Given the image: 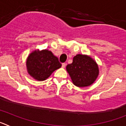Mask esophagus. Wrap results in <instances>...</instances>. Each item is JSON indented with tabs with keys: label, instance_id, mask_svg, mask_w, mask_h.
I'll return each mask as SVG.
<instances>
[{
	"label": "esophagus",
	"instance_id": "obj_1",
	"mask_svg": "<svg viewBox=\"0 0 126 126\" xmlns=\"http://www.w3.org/2000/svg\"><path fill=\"white\" fill-rule=\"evenodd\" d=\"M65 65H66V64H65V63H62V67H63V68H64V67H65Z\"/></svg>",
	"mask_w": 126,
	"mask_h": 126
}]
</instances>
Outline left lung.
<instances>
[{"instance_id": "left-lung-1", "label": "left lung", "mask_w": 126, "mask_h": 126, "mask_svg": "<svg viewBox=\"0 0 126 126\" xmlns=\"http://www.w3.org/2000/svg\"><path fill=\"white\" fill-rule=\"evenodd\" d=\"M66 70L73 84L78 87L92 84L99 74L96 62L90 56L81 54L74 57L72 64L67 65Z\"/></svg>"}]
</instances>
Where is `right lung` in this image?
<instances>
[{"label": "right lung", "mask_w": 126, "mask_h": 126, "mask_svg": "<svg viewBox=\"0 0 126 126\" xmlns=\"http://www.w3.org/2000/svg\"><path fill=\"white\" fill-rule=\"evenodd\" d=\"M59 59L48 50H34L26 60L28 73L38 81H44L53 71L61 67Z\"/></svg>", "instance_id": "add662e5"}]
</instances>
